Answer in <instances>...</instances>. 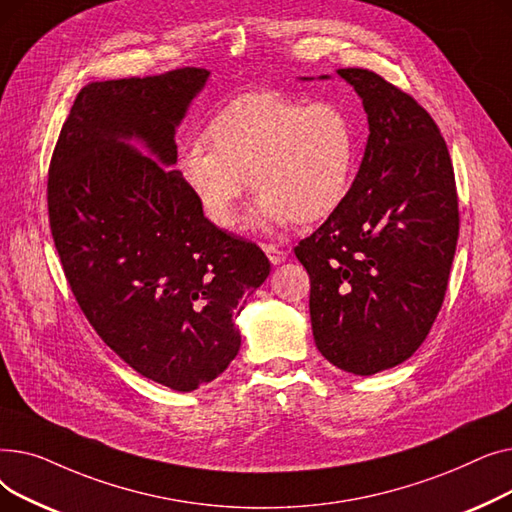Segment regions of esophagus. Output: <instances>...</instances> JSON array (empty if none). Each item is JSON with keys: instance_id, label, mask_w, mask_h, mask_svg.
I'll return each instance as SVG.
<instances>
[{"instance_id": "34e87169", "label": "esophagus", "mask_w": 512, "mask_h": 512, "mask_svg": "<svg viewBox=\"0 0 512 512\" xmlns=\"http://www.w3.org/2000/svg\"><path fill=\"white\" fill-rule=\"evenodd\" d=\"M263 251H265L267 259H270L274 265H280V263L286 259V251H282V249H278V247H274V245H265Z\"/></svg>"}]
</instances>
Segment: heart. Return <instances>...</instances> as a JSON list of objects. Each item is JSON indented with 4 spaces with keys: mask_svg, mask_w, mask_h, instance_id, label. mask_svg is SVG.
Listing matches in <instances>:
<instances>
[{
    "mask_svg": "<svg viewBox=\"0 0 512 512\" xmlns=\"http://www.w3.org/2000/svg\"><path fill=\"white\" fill-rule=\"evenodd\" d=\"M205 139L180 149L178 170L220 228L234 226L249 178L259 199L245 228L324 220L351 191L359 159L357 126L342 103L278 91L232 99L211 118Z\"/></svg>",
    "mask_w": 512,
    "mask_h": 512,
    "instance_id": "b5f03b06",
    "label": "heart"
}]
</instances>
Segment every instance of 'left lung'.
Segmentation results:
<instances>
[{
    "label": "left lung",
    "instance_id": "8db88e82",
    "mask_svg": "<svg viewBox=\"0 0 512 512\" xmlns=\"http://www.w3.org/2000/svg\"><path fill=\"white\" fill-rule=\"evenodd\" d=\"M338 76L363 99L369 139L351 191L294 255L311 280L319 353L342 371L373 375L407 361L434 326L459 238V197L432 116L371 70Z\"/></svg>",
    "mask_w": 512,
    "mask_h": 512
}]
</instances>
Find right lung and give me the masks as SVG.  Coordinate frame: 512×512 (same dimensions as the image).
Listing matches in <instances>:
<instances>
[{
  "instance_id": "1",
  "label": "right lung",
  "mask_w": 512,
  "mask_h": 512,
  "mask_svg": "<svg viewBox=\"0 0 512 512\" xmlns=\"http://www.w3.org/2000/svg\"><path fill=\"white\" fill-rule=\"evenodd\" d=\"M207 78L180 68L83 87L47 178L51 236L76 303L124 363L178 392L232 363L236 317L270 276L255 242L211 224L168 170L176 126Z\"/></svg>"
}]
</instances>
